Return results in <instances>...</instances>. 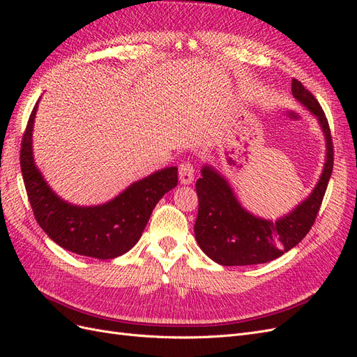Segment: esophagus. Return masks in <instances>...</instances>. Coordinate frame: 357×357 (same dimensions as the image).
I'll return each instance as SVG.
<instances>
[{"mask_svg": "<svg viewBox=\"0 0 357 357\" xmlns=\"http://www.w3.org/2000/svg\"><path fill=\"white\" fill-rule=\"evenodd\" d=\"M178 177L180 183H183V185H190L193 181V178H195V169H193V165L190 162L185 160L178 165Z\"/></svg>", "mask_w": 357, "mask_h": 357, "instance_id": "34e87169", "label": "esophagus"}]
</instances>
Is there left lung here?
<instances>
[{"label":"left lung","mask_w":357,"mask_h":357,"mask_svg":"<svg viewBox=\"0 0 357 357\" xmlns=\"http://www.w3.org/2000/svg\"><path fill=\"white\" fill-rule=\"evenodd\" d=\"M291 93L316 114L326 135V164L308 199L275 223L247 213L231 186L213 168L205 165L197 180L198 215L195 238L201 250L223 266L266 264L294 248L314 225L333 168V144L325 112L299 80H291Z\"/></svg>","instance_id":"left-lung-1"}]
</instances>
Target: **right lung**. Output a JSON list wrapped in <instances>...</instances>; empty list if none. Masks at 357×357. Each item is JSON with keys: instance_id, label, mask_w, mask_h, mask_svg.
I'll list each match as a JSON object with an SVG mask.
<instances>
[{"instance_id": "right-lung-1", "label": "right lung", "mask_w": 357, "mask_h": 357, "mask_svg": "<svg viewBox=\"0 0 357 357\" xmlns=\"http://www.w3.org/2000/svg\"><path fill=\"white\" fill-rule=\"evenodd\" d=\"M37 104L29 114L20 144V169L37 223L58 245L82 256L114 259L131 250L155 205L177 186V168L160 169L98 207L67 204L50 190L32 159L31 137Z\"/></svg>"}]
</instances>
